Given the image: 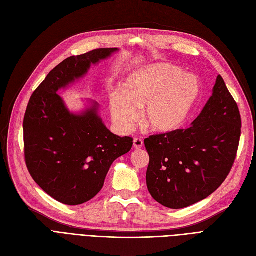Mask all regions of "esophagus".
<instances>
[{"label":"esophagus","instance_id":"esophagus-1","mask_svg":"<svg viewBox=\"0 0 256 256\" xmlns=\"http://www.w3.org/2000/svg\"><path fill=\"white\" fill-rule=\"evenodd\" d=\"M143 145H144V142H143V140H142V138H136L134 140V147L136 149L142 148V147H143Z\"/></svg>","mask_w":256,"mask_h":256}]
</instances>
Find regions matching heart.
Returning <instances> with one entry per match:
<instances>
[{
  "mask_svg": "<svg viewBox=\"0 0 256 256\" xmlns=\"http://www.w3.org/2000/svg\"><path fill=\"white\" fill-rule=\"evenodd\" d=\"M200 84L192 74L170 64L145 68L131 74L125 82V93L111 96L112 118L128 131L142 111L145 127L158 134L177 130L188 118L200 95Z\"/></svg>",
  "mask_w": 256,
  "mask_h": 256,
  "instance_id": "heart-1",
  "label": "heart"
}]
</instances>
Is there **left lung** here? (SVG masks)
Returning a JSON list of instances; mask_svg holds the SVG:
<instances>
[{"label": "left lung", "mask_w": 256, "mask_h": 256, "mask_svg": "<svg viewBox=\"0 0 256 256\" xmlns=\"http://www.w3.org/2000/svg\"><path fill=\"white\" fill-rule=\"evenodd\" d=\"M240 134L238 106L218 75L213 95L190 126L145 138L152 198L166 208H183L208 197L230 174Z\"/></svg>", "instance_id": "8db88e82"}]
</instances>
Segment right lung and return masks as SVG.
<instances>
[{
	"mask_svg": "<svg viewBox=\"0 0 256 256\" xmlns=\"http://www.w3.org/2000/svg\"><path fill=\"white\" fill-rule=\"evenodd\" d=\"M116 50L98 48L66 58L34 91L26 108V166L34 182L64 204H82L98 195L112 163L129 152L134 144L132 138H120L106 128L98 104L76 116L56 93L84 76L91 64Z\"/></svg>",
	"mask_w": 256,
	"mask_h": 256,
	"instance_id": "1",
	"label": "right lung"
}]
</instances>
